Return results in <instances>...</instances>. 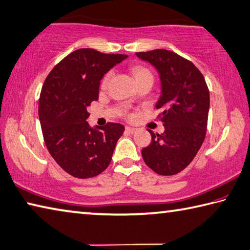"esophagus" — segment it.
<instances>
[{"label":"esophagus","mask_w":250,"mask_h":250,"mask_svg":"<svg viewBox=\"0 0 250 250\" xmlns=\"http://www.w3.org/2000/svg\"><path fill=\"white\" fill-rule=\"evenodd\" d=\"M125 130L127 131V133L128 134H135L136 131H137L138 129L137 128H135V127H130V126H126L125 127Z\"/></svg>","instance_id":"esophagus-1"}]
</instances>
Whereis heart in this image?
Returning <instances> with one entry per match:
<instances>
[{"instance_id":"b5f03b06","label":"heart","mask_w":250,"mask_h":250,"mask_svg":"<svg viewBox=\"0 0 250 250\" xmlns=\"http://www.w3.org/2000/svg\"><path fill=\"white\" fill-rule=\"evenodd\" d=\"M133 74H134L135 79H138V78L144 77V76H151V73H150L147 68L140 67V66L135 67L133 69ZM110 78H111V73H107L105 76L103 77V79H102V87L103 88L106 87V84H107V83H109Z\"/></svg>"}]
</instances>
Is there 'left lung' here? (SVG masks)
Returning <instances> with one entry per match:
<instances>
[{
	"instance_id": "1",
	"label": "left lung",
	"mask_w": 250,
	"mask_h": 250,
	"mask_svg": "<svg viewBox=\"0 0 250 250\" xmlns=\"http://www.w3.org/2000/svg\"><path fill=\"white\" fill-rule=\"evenodd\" d=\"M136 56L158 70L157 109H161L164 133L151 134V144L141 150L146 164L160 175L183 171L199 151L206 137L210 106L205 77L190 61L172 51L157 49Z\"/></svg>"
}]
</instances>
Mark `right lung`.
I'll return each instance as SVG.
<instances>
[{"label": "right lung", "mask_w": 250, "mask_h": 250, "mask_svg": "<svg viewBox=\"0 0 250 250\" xmlns=\"http://www.w3.org/2000/svg\"><path fill=\"white\" fill-rule=\"evenodd\" d=\"M125 54H104L79 49L51 70L42 87L39 120L52 158L65 172L77 178L97 176L109 167L117 140L125 127L88 124V106L99 98L103 76Z\"/></svg>", "instance_id": "obj_1"}]
</instances>
